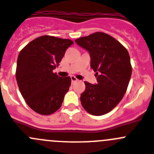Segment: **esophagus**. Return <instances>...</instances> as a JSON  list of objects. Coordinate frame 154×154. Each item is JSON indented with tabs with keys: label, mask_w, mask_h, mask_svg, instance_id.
I'll use <instances>...</instances> for the list:
<instances>
[{
	"label": "esophagus",
	"mask_w": 154,
	"mask_h": 154,
	"mask_svg": "<svg viewBox=\"0 0 154 154\" xmlns=\"http://www.w3.org/2000/svg\"><path fill=\"white\" fill-rule=\"evenodd\" d=\"M71 80H72V83H74V82H75L78 81V79H76L75 77L73 75L71 76Z\"/></svg>",
	"instance_id": "esophagus-1"
}]
</instances>
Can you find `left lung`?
I'll use <instances>...</instances> for the list:
<instances>
[{
	"instance_id": "left-lung-1",
	"label": "left lung",
	"mask_w": 154,
	"mask_h": 154,
	"mask_svg": "<svg viewBox=\"0 0 154 154\" xmlns=\"http://www.w3.org/2000/svg\"><path fill=\"white\" fill-rule=\"evenodd\" d=\"M75 42L88 51L91 67L97 77L95 85L85 82L82 105L91 115H104L116 107L126 92L131 75L129 54L118 41L103 32L79 38Z\"/></svg>"
}]
</instances>
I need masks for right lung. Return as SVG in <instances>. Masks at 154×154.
I'll return each instance as SVG.
<instances>
[{
  "label": "right lung",
  "instance_id": "add662e5",
  "mask_svg": "<svg viewBox=\"0 0 154 154\" xmlns=\"http://www.w3.org/2000/svg\"><path fill=\"white\" fill-rule=\"evenodd\" d=\"M72 44L69 39L43 35L29 42L20 52L16 71L17 84L26 103L35 112L50 115L62 105L71 79L58 76L53 70Z\"/></svg>",
  "mask_w": 154,
  "mask_h": 154
}]
</instances>
